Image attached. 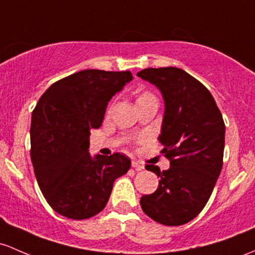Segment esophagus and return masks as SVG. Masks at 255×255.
<instances>
[{"mask_svg":"<svg viewBox=\"0 0 255 255\" xmlns=\"http://www.w3.org/2000/svg\"><path fill=\"white\" fill-rule=\"evenodd\" d=\"M132 167L135 170H138V172H140V170H142L145 168L144 167V164L141 163V162H139V161H136V159H133L132 161Z\"/></svg>","mask_w":255,"mask_h":255,"instance_id":"obj_1","label":"esophagus"}]
</instances>
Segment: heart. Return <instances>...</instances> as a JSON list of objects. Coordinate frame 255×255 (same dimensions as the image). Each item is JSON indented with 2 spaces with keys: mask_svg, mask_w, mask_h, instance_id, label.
Instances as JSON below:
<instances>
[{
  "mask_svg": "<svg viewBox=\"0 0 255 255\" xmlns=\"http://www.w3.org/2000/svg\"><path fill=\"white\" fill-rule=\"evenodd\" d=\"M151 94H149V93H142V94H140V96H139V98L138 99H142V98H146V97H150Z\"/></svg>",
  "mask_w": 255,
  "mask_h": 255,
  "instance_id": "obj_1",
  "label": "heart"
}]
</instances>
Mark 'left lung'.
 <instances>
[{
	"label": "left lung",
	"mask_w": 255,
	"mask_h": 255,
	"mask_svg": "<svg viewBox=\"0 0 255 255\" xmlns=\"http://www.w3.org/2000/svg\"><path fill=\"white\" fill-rule=\"evenodd\" d=\"M139 77L152 83L164 102L158 140L170 167L159 170L146 164L159 178L153 194L144 195L145 214L163 225L178 226L200 214L222 172L225 125L213 96L184 70L144 69Z\"/></svg>",
	"instance_id": "8db88e82"
}]
</instances>
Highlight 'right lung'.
Instances as JSON below:
<instances>
[{"label":"right lung","instance_id":"1","mask_svg":"<svg viewBox=\"0 0 255 255\" xmlns=\"http://www.w3.org/2000/svg\"><path fill=\"white\" fill-rule=\"evenodd\" d=\"M133 80L129 71L83 70L59 80L32 111L31 161L42 194L57 213L81 220L102 212L114 181L130 168L122 153H89L91 129L106 106Z\"/></svg>","mask_w":255,"mask_h":255}]
</instances>
